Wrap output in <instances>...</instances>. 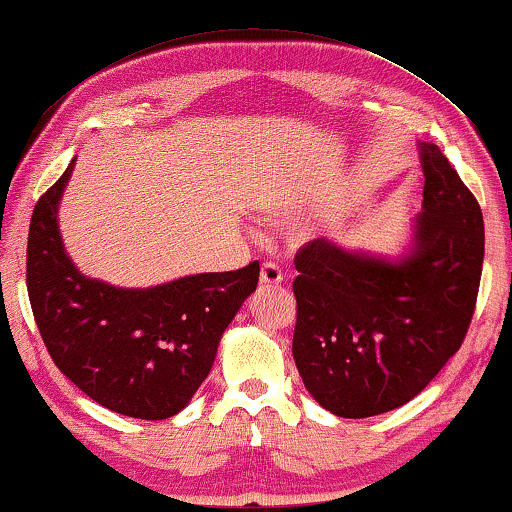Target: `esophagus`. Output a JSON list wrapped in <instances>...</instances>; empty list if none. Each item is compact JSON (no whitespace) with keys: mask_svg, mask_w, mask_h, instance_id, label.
<instances>
[{"mask_svg":"<svg viewBox=\"0 0 512 512\" xmlns=\"http://www.w3.org/2000/svg\"><path fill=\"white\" fill-rule=\"evenodd\" d=\"M282 282V271L278 264L266 262L262 264V273H259V285L262 287H278Z\"/></svg>","mask_w":512,"mask_h":512,"instance_id":"34e87169","label":"esophagus"}]
</instances>
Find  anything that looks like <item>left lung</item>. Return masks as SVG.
I'll return each instance as SVG.
<instances>
[{"label": "left lung", "instance_id": "1", "mask_svg": "<svg viewBox=\"0 0 512 512\" xmlns=\"http://www.w3.org/2000/svg\"><path fill=\"white\" fill-rule=\"evenodd\" d=\"M424 212L399 259L314 239L296 253L294 353L321 408L383 415L424 389L458 351L481 285L483 214L440 148L419 143Z\"/></svg>", "mask_w": 512, "mask_h": 512}]
</instances>
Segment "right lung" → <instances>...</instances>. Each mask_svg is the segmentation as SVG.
Masks as SVG:
<instances>
[{"mask_svg": "<svg viewBox=\"0 0 512 512\" xmlns=\"http://www.w3.org/2000/svg\"><path fill=\"white\" fill-rule=\"evenodd\" d=\"M70 161L36 202L27 243V291L56 367L95 403L134 419H168L209 376L218 342L259 280V262L148 289L86 278L66 255L59 202Z\"/></svg>", "mask_w": 512, "mask_h": 512, "instance_id": "add662e5", "label": "right lung"}]
</instances>
